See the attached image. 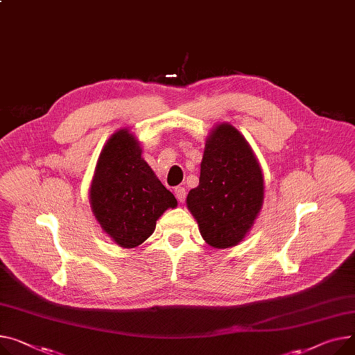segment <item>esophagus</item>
Masks as SVG:
<instances>
[{
  "mask_svg": "<svg viewBox=\"0 0 355 355\" xmlns=\"http://www.w3.org/2000/svg\"><path fill=\"white\" fill-rule=\"evenodd\" d=\"M174 193H175V197H177V200L180 201V202H184L185 201V188H182V187H177L175 190H174Z\"/></svg>",
  "mask_w": 355,
  "mask_h": 355,
  "instance_id": "obj_1",
  "label": "esophagus"
}]
</instances>
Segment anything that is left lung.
<instances>
[{"label": "left lung", "mask_w": 355, "mask_h": 355, "mask_svg": "<svg viewBox=\"0 0 355 355\" xmlns=\"http://www.w3.org/2000/svg\"><path fill=\"white\" fill-rule=\"evenodd\" d=\"M264 200L259 164L237 128L218 124L205 141L198 187L187 207L207 244L230 248L244 240Z\"/></svg>", "instance_id": "1"}]
</instances>
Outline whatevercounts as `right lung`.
I'll return each instance as SVG.
<instances>
[{
  "label": "right lung",
  "instance_id": "obj_1",
  "mask_svg": "<svg viewBox=\"0 0 355 355\" xmlns=\"http://www.w3.org/2000/svg\"><path fill=\"white\" fill-rule=\"evenodd\" d=\"M89 204L110 237L123 248H134L154 232L165 209L177 207V200L141 157L135 137L120 130L98 157Z\"/></svg>",
  "mask_w": 355,
  "mask_h": 355
}]
</instances>
